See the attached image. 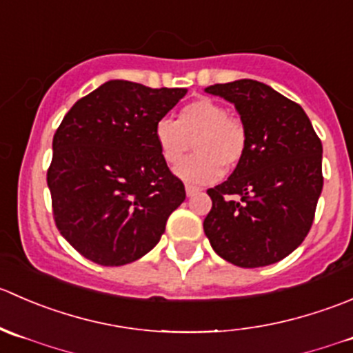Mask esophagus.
Listing matches in <instances>:
<instances>
[{"mask_svg":"<svg viewBox=\"0 0 353 353\" xmlns=\"http://www.w3.org/2000/svg\"><path fill=\"white\" fill-rule=\"evenodd\" d=\"M185 192H187V197H194L195 194H199V188L197 187H192V185H187V187H185Z\"/></svg>","mask_w":353,"mask_h":353,"instance_id":"34e87169","label":"esophagus"}]
</instances>
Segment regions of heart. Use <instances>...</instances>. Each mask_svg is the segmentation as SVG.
Wrapping results in <instances>:
<instances>
[{"mask_svg":"<svg viewBox=\"0 0 353 353\" xmlns=\"http://www.w3.org/2000/svg\"><path fill=\"white\" fill-rule=\"evenodd\" d=\"M154 139L163 159L176 165L194 142L197 155L176 166L175 175L190 185L214 183L223 168L240 165L247 148V134L228 110L209 97L185 104L178 120L161 118L154 127Z\"/></svg>","mask_w":353,"mask_h":353,"instance_id":"1","label":"heart"}]
</instances>
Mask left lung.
<instances>
[{"instance_id": "obj_1", "label": "left lung", "mask_w": 353, "mask_h": 353, "mask_svg": "<svg viewBox=\"0 0 353 353\" xmlns=\"http://www.w3.org/2000/svg\"><path fill=\"white\" fill-rule=\"evenodd\" d=\"M204 90L235 106L247 134L240 165L208 190L204 233L228 263L270 266L309 233L323 190V144L305 111L266 83L240 79Z\"/></svg>"}]
</instances>
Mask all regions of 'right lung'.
Listing matches in <instances>:
<instances>
[{
  "instance_id": "obj_1",
  "label": "right lung",
  "mask_w": 353,
  "mask_h": 353,
  "mask_svg": "<svg viewBox=\"0 0 353 353\" xmlns=\"http://www.w3.org/2000/svg\"><path fill=\"white\" fill-rule=\"evenodd\" d=\"M187 89L108 80L77 101L53 137L48 187L66 242L101 266L152 250L185 201L154 139L158 120Z\"/></svg>"
}]
</instances>
